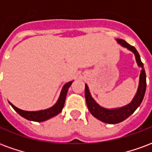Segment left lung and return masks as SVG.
<instances>
[{
	"label": "left lung",
	"instance_id": "obj_1",
	"mask_svg": "<svg viewBox=\"0 0 152 152\" xmlns=\"http://www.w3.org/2000/svg\"><path fill=\"white\" fill-rule=\"evenodd\" d=\"M118 44H120L121 46L126 48L135 56V59L137 62V66L142 68L139 76V83H138V87H137V92L134 95V99H132L129 104L125 106H123L121 107H117V108H106L102 106H100L94 99V98L91 95L89 92V89L88 86L86 84V89H85V96H86V101L88 109L90 112V113L99 121L107 124H117L121 121H124L127 119L129 115L133 114L135 110L140 106L141 102H142V99L145 95L146 92V87H147V82H146V72L144 70L143 63L141 61V58L139 53L137 51V50L132 46L130 45L124 41L122 39H115Z\"/></svg>",
	"mask_w": 152,
	"mask_h": 152
}]
</instances>
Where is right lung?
<instances>
[{"label":"right lung","mask_w":152,"mask_h":152,"mask_svg":"<svg viewBox=\"0 0 152 152\" xmlns=\"http://www.w3.org/2000/svg\"><path fill=\"white\" fill-rule=\"evenodd\" d=\"M72 81H69V82L66 83L63 86V89L60 92V95L58 97V99L57 100L56 103L53 106H52L50 108L45 109V110H40V111H34V112H29V111H23L21 109L16 107L15 105H13L11 102H9V103L11 105L13 108L15 109V112H18V114L21 116H23L25 119H27L28 121H36V122H42V121H45L49 120L50 118L55 116L58 114H59L60 112H62L63 108V106L65 103V100H66V96L68 91V89L72 84Z\"/></svg>","instance_id":"right-lung-1"}]
</instances>
